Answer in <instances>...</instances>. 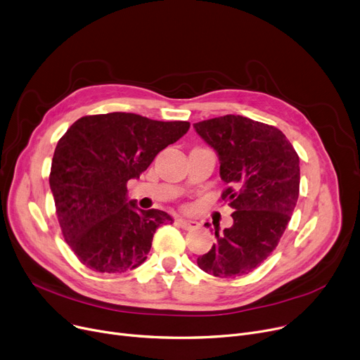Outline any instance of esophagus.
I'll use <instances>...</instances> for the list:
<instances>
[{"instance_id":"1","label":"esophagus","mask_w":360,"mask_h":360,"mask_svg":"<svg viewBox=\"0 0 360 360\" xmlns=\"http://www.w3.org/2000/svg\"><path fill=\"white\" fill-rule=\"evenodd\" d=\"M176 224L179 228L185 229V231H193L198 228V223L195 220H186V219H176Z\"/></svg>"}]
</instances>
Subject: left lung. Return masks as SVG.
Returning a JSON list of instances; mask_svg holds the SVG:
<instances>
[{
  "instance_id": "left-lung-1",
  "label": "left lung",
  "mask_w": 360,
  "mask_h": 360,
  "mask_svg": "<svg viewBox=\"0 0 360 360\" xmlns=\"http://www.w3.org/2000/svg\"><path fill=\"white\" fill-rule=\"evenodd\" d=\"M197 134L219 156L220 178L228 185L221 200L235 209L231 228L197 258L198 267L220 278L248 274L276 250L299 197V156L273 125L240 115L194 124ZM210 226L209 223H205Z\"/></svg>"
}]
</instances>
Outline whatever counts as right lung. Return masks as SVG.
Wrapping results in <instances>:
<instances>
[{"label": "right lung", "instance_id": "add662e5", "mask_svg": "<svg viewBox=\"0 0 360 360\" xmlns=\"http://www.w3.org/2000/svg\"><path fill=\"white\" fill-rule=\"evenodd\" d=\"M188 129L186 121L112 112L77 120L60 139L49 185L64 239L86 267L124 273L146 261L156 229L174 219L128 201L127 182Z\"/></svg>", "mask_w": 360, "mask_h": 360}]
</instances>
